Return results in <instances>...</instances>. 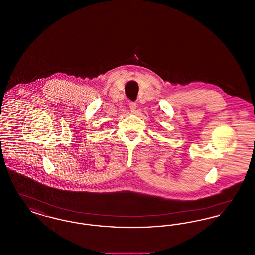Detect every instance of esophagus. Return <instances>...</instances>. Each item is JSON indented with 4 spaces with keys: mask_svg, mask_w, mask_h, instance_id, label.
<instances>
[{
    "mask_svg": "<svg viewBox=\"0 0 255 255\" xmlns=\"http://www.w3.org/2000/svg\"><path fill=\"white\" fill-rule=\"evenodd\" d=\"M129 106H130L131 112L135 113V111H136V102H130V103H129Z\"/></svg>",
    "mask_w": 255,
    "mask_h": 255,
    "instance_id": "obj_1",
    "label": "esophagus"
}]
</instances>
